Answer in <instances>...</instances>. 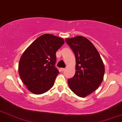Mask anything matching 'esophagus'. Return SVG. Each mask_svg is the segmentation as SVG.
<instances>
[{"label": "esophagus", "mask_w": 122, "mask_h": 122, "mask_svg": "<svg viewBox=\"0 0 122 122\" xmlns=\"http://www.w3.org/2000/svg\"><path fill=\"white\" fill-rule=\"evenodd\" d=\"M60 70H61V72H64V71L65 70V68H61V69H60Z\"/></svg>", "instance_id": "esophagus-1"}]
</instances>
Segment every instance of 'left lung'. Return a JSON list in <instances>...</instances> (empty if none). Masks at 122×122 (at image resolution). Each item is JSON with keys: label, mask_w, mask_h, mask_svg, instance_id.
<instances>
[{"label": "left lung", "mask_w": 122, "mask_h": 122, "mask_svg": "<svg viewBox=\"0 0 122 122\" xmlns=\"http://www.w3.org/2000/svg\"><path fill=\"white\" fill-rule=\"evenodd\" d=\"M75 55L76 72L68 80L69 88L76 95L85 97L100 86L105 68L100 54L93 44L85 37L77 36L65 39Z\"/></svg>", "instance_id": "obj_1"}]
</instances>
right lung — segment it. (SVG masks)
<instances>
[{"label":"right lung","instance_id":"add662e5","mask_svg":"<svg viewBox=\"0 0 122 122\" xmlns=\"http://www.w3.org/2000/svg\"><path fill=\"white\" fill-rule=\"evenodd\" d=\"M64 43L61 37L46 33L37 37L22 54L18 73L30 92L41 94L53 86L59 73L55 66L56 53Z\"/></svg>","mask_w":122,"mask_h":122}]
</instances>
